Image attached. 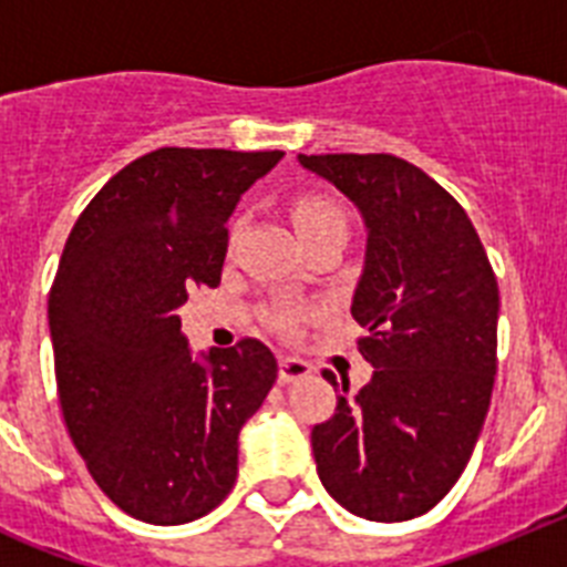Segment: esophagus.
<instances>
[{
    "label": "esophagus",
    "mask_w": 567,
    "mask_h": 567,
    "mask_svg": "<svg viewBox=\"0 0 567 567\" xmlns=\"http://www.w3.org/2000/svg\"><path fill=\"white\" fill-rule=\"evenodd\" d=\"M309 374H312V363H307V360L300 358H280V383H298V380H307Z\"/></svg>",
    "instance_id": "34e87169"
}]
</instances>
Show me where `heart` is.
<instances>
[{
	"label": "heart",
	"mask_w": 567,
	"mask_h": 567,
	"mask_svg": "<svg viewBox=\"0 0 567 567\" xmlns=\"http://www.w3.org/2000/svg\"><path fill=\"white\" fill-rule=\"evenodd\" d=\"M292 218H295V227H298L300 238L303 235H312L320 233V229H329V227H346V215L332 198L327 195H303L298 198L292 207ZM298 318L295 312H278L275 315V327L284 329V332H292Z\"/></svg>",
	"instance_id": "1"
}]
</instances>
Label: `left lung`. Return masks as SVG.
Returning a JSON list of instances; mask_svg holds the SVG:
<instances>
[{
	"mask_svg": "<svg viewBox=\"0 0 567 567\" xmlns=\"http://www.w3.org/2000/svg\"><path fill=\"white\" fill-rule=\"evenodd\" d=\"M358 207L365 258L352 318L372 380L312 429L323 488L363 519L403 523L452 491L497 374L499 289L465 209L398 155H298Z\"/></svg>",
	"mask_w": 567,
	"mask_h": 567,
	"instance_id": "8db88e82",
	"label": "left lung"
}]
</instances>
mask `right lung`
<instances>
[{"label": "right lung", "mask_w": 567, "mask_h": 567, "mask_svg": "<svg viewBox=\"0 0 567 567\" xmlns=\"http://www.w3.org/2000/svg\"><path fill=\"white\" fill-rule=\"evenodd\" d=\"M284 158L162 147L79 215L48 300L59 403L99 488L153 525L204 517L238 474V434L278 360L260 340L198 358L178 309L218 287L240 195Z\"/></svg>", "instance_id": "right-lung-1"}]
</instances>
